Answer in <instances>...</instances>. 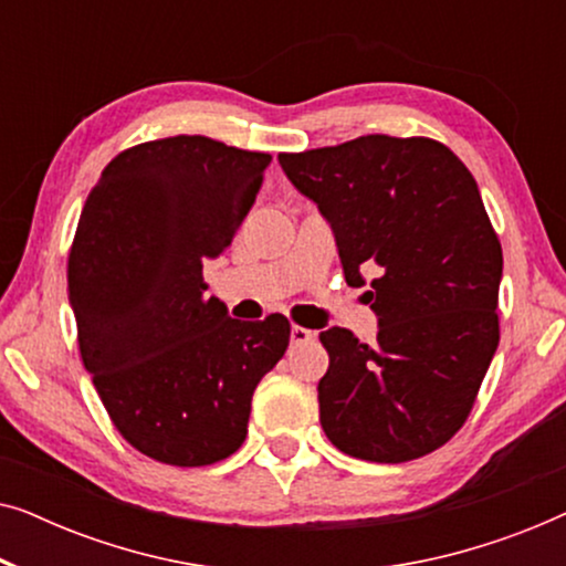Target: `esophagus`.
<instances>
[{
    "instance_id": "obj_1",
    "label": "esophagus",
    "mask_w": 566,
    "mask_h": 566,
    "mask_svg": "<svg viewBox=\"0 0 566 566\" xmlns=\"http://www.w3.org/2000/svg\"><path fill=\"white\" fill-rule=\"evenodd\" d=\"M308 339H314V332L306 329V327H298V324H293L291 327V345H304Z\"/></svg>"
}]
</instances>
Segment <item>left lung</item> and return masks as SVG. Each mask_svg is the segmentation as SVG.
<instances>
[{"instance_id": "1", "label": "left lung", "mask_w": 566, "mask_h": 566, "mask_svg": "<svg viewBox=\"0 0 566 566\" xmlns=\"http://www.w3.org/2000/svg\"><path fill=\"white\" fill-rule=\"evenodd\" d=\"M335 234L345 281L366 285L374 345L329 327L319 422L353 459L401 463L448 443L497 353L502 247L476 180L432 138L370 134L281 154Z\"/></svg>"}]
</instances>
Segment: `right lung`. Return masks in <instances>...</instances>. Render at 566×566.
I'll return each mask as SVG.
<instances>
[{
	"mask_svg": "<svg viewBox=\"0 0 566 566\" xmlns=\"http://www.w3.org/2000/svg\"><path fill=\"white\" fill-rule=\"evenodd\" d=\"M270 154L206 136L138 144L103 169L69 254L84 368L123 438L149 459L208 467L244 443L252 394L291 324L231 319L203 262L231 244Z\"/></svg>",
	"mask_w": 566,
	"mask_h": 566,
	"instance_id": "right-lung-1",
	"label": "right lung"
}]
</instances>
